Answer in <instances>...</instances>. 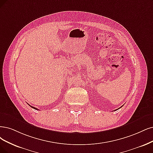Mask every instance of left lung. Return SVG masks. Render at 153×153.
Instances as JSON below:
<instances>
[{
    "label": "left lung",
    "mask_w": 153,
    "mask_h": 153,
    "mask_svg": "<svg viewBox=\"0 0 153 153\" xmlns=\"http://www.w3.org/2000/svg\"><path fill=\"white\" fill-rule=\"evenodd\" d=\"M121 107H122V106H121Z\"/></svg>",
    "instance_id": "left-lung-1"
}]
</instances>
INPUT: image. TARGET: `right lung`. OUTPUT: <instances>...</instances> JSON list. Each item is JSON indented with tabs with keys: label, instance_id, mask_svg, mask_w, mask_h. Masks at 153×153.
<instances>
[{
	"label": "right lung",
	"instance_id": "obj_1",
	"mask_svg": "<svg viewBox=\"0 0 153 153\" xmlns=\"http://www.w3.org/2000/svg\"><path fill=\"white\" fill-rule=\"evenodd\" d=\"M27 104H28V103H27ZM28 105H29V104H28ZM29 106H30L31 107V108H34V109H35V110H38V109L36 108H35V107H34V106H31V105H29Z\"/></svg>",
	"mask_w": 153,
	"mask_h": 153
}]
</instances>
